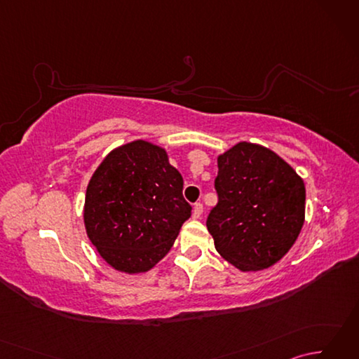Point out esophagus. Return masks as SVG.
Wrapping results in <instances>:
<instances>
[{
	"label": "esophagus",
	"mask_w": 359,
	"mask_h": 359,
	"mask_svg": "<svg viewBox=\"0 0 359 359\" xmlns=\"http://www.w3.org/2000/svg\"><path fill=\"white\" fill-rule=\"evenodd\" d=\"M202 211H203L202 203H196L193 207V219H199L201 215H202Z\"/></svg>",
	"instance_id": "esophagus-1"
}]
</instances>
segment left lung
Masks as SVG:
<instances>
[{"instance_id":"1","label":"left lung","mask_w":359,"mask_h":359,"mask_svg":"<svg viewBox=\"0 0 359 359\" xmlns=\"http://www.w3.org/2000/svg\"><path fill=\"white\" fill-rule=\"evenodd\" d=\"M219 203L207 228L217 253L241 271H261L293 247L306 220V185L276 152L239 142L217 156Z\"/></svg>"}]
</instances>
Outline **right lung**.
<instances>
[{"label": "right lung", "instance_id": "right-lung-1", "mask_svg": "<svg viewBox=\"0 0 359 359\" xmlns=\"http://www.w3.org/2000/svg\"><path fill=\"white\" fill-rule=\"evenodd\" d=\"M184 179L158 144L137 139L114 148L90 177L83 222L114 270L147 273L171 250L191 216Z\"/></svg>", "mask_w": 359, "mask_h": 359}]
</instances>
